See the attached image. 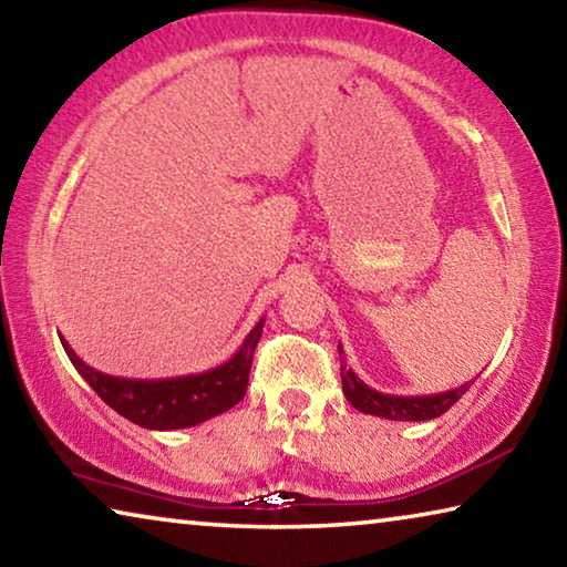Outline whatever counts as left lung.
<instances>
[{
	"instance_id": "obj_1",
	"label": "left lung",
	"mask_w": 567,
	"mask_h": 567,
	"mask_svg": "<svg viewBox=\"0 0 567 567\" xmlns=\"http://www.w3.org/2000/svg\"><path fill=\"white\" fill-rule=\"evenodd\" d=\"M338 350L342 354V348L338 344ZM340 378H342V392L348 398L350 405L354 410L364 412V415H375V417H385V420H402V422H420V420H433L440 417L443 412H447L455 402L467 392V382L455 390L447 392H437V395H385V392L372 390L370 385L354 375L352 368L342 362L340 368Z\"/></svg>"
}]
</instances>
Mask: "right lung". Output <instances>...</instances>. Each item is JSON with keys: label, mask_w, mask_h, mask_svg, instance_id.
Returning a JSON list of instances; mask_svg holds the SVG:
<instances>
[{"label": "right lung", "mask_w": 567, "mask_h": 567, "mask_svg": "<svg viewBox=\"0 0 567 567\" xmlns=\"http://www.w3.org/2000/svg\"><path fill=\"white\" fill-rule=\"evenodd\" d=\"M262 324L265 318L249 330L239 350L219 368L199 372V375L165 380L107 375L76 358L64 338L60 340L76 372L114 412L147 430H179L223 415L245 398L255 348L262 338Z\"/></svg>", "instance_id": "obj_1"}]
</instances>
